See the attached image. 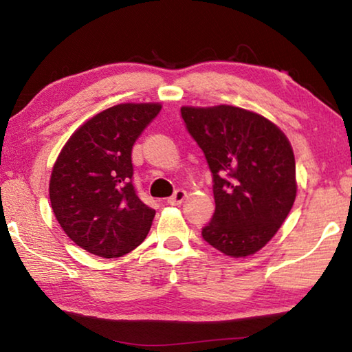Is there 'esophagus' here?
Masks as SVG:
<instances>
[{
	"label": "esophagus",
	"instance_id": "34e87169",
	"mask_svg": "<svg viewBox=\"0 0 352 352\" xmlns=\"http://www.w3.org/2000/svg\"><path fill=\"white\" fill-rule=\"evenodd\" d=\"M184 197H186V190L184 189H177L174 194L170 195V197L168 199V204L169 205H180L182 201L184 200Z\"/></svg>",
	"mask_w": 352,
	"mask_h": 352
}]
</instances>
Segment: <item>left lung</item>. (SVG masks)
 Returning a JSON list of instances; mask_svg holds the SVG:
<instances>
[{
	"label": "left lung",
	"instance_id": "obj_1",
	"mask_svg": "<svg viewBox=\"0 0 352 352\" xmlns=\"http://www.w3.org/2000/svg\"><path fill=\"white\" fill-rule=\"evenodd\" d=\"M180 111L212 175L216 211L201 237L233 258L256 253L294 206L295 157L289 140L269 119L239 107Z\"/></svg>",
	"mask_w": 352,
	"mask_h": 352
}]
</instances>
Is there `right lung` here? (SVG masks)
<instances>
[{
	"mask_svg": "<svg viewBox=\"0 0 352 352\" xmlns=\"http://www.w3.org/2000/svg\"><path fill=\"white\" fill-rule=\"evenodd\" d=\"M162 110L119 104L76 130L50 182L56 219L71 241L100 258H119L146 239L155 210L138 197L132 148Z\"/></svg>",
	"mask_w": 352,
	"mask_h": 352,
	"instance_id": "right-lung-1",
	"label": "right lung"
}]
</instances>
